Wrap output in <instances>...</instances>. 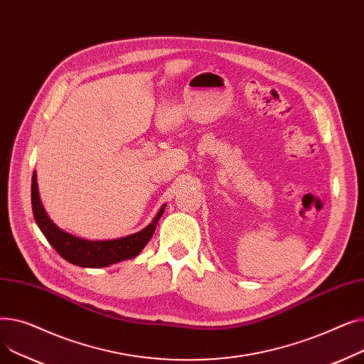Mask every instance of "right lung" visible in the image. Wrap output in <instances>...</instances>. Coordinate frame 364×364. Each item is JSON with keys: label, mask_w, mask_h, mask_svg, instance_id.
<instances>
[{"label": "right lung", "mask_w": 364, "mask_h": 364, "mask_svg": "<svg viewBox=\"0 0 364 364\" xmlns=\"http://www.w3.org/2000/svg\"><path fill=\"white\" fill-rule=\"evenodd\" d=\"M32 211L33 218L40 227V230L48 240V243L54 247L63 259L70 264L88 267V269H100V267H107L114 262L131 259L137 257L147 242L151 239L153 233L156 230V224L165 211V205L159 209L156 217L153 221L144 227L141 232L129 235L121 239L112 240H87L76 237L70 233L63 232L62 228L57 227L47 215L46 209L41 203L40 193H38L36 174L32 176Z\"/></svg>", "instance_id": "add662e5"}]
</instances>
